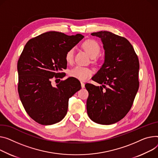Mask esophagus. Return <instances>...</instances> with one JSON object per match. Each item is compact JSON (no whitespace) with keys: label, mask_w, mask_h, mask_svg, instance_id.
<instances>
[{"label":"esophagus","mask_w":158,"mask_h":158,"mask_svg":"<svg viewBox=\"0 0 158 158\" xmlns=\"http://www.w3.org/2000/svg\"><path fill=\"white\" fill-rule=\"evenodd\" d=\"M81 87H82V88H85V83L82 82H81Z\"/></svg>","instance_id":"esophagus-1"}]
</instances>
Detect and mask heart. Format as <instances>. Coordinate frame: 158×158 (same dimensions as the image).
<instances>
[{"mask_svg":"<svg viewBox=\"0 0 158 158\" xmlns=\"http://www.w3.org/2000/svg\"><path fill=\"white\" fill-rule=\"evenodd\" d=\"M84 48L89 55L91 58H95L98 56L100 51V47L97 42L93 40H86L82 44ZM73 55H74V49L73 48L69 49L66 53L65 60L68 63H71L73 59ZM93 71L91 69L77 65L72 68L69 71V75L71 77H75L81 81H85L88 79L91 75Z\"/></svg>","mask_w":158,"mask_h":158,"instance_id":"heart-1","label":"heart"}]
</instances>
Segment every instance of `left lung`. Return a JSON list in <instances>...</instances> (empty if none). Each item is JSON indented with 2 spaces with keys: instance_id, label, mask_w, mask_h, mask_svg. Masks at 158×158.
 Listing matches in <instances>:
<instances>
[{
  "instance_id": "1",
  "label": "left lung",
  "mask_w": 158,
  "mask_h": 158,
  "mask_svg": "<svg viewBox=\"0 0 158 158\" xmlns=\"http://www.w3.org/2000/svg\"><path fill=\"white\" fill-rule=\"evenodd\" d=\"M91 35L100 38L105 56L103 64L92 77L101 85H85L89 93L87 113L94 122L112 124L122 119L132 106L139 86V61L126 38L108 31Z\"/></svg>"
}]
</instances>
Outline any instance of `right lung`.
Returning a JSON list of instances; mask_svg holds the SVG:
<instances>
[{
    "instance_id": "right-lung-1",
    "label": "right lung",
    "mask_w": 158,
    "mask_h": 158,
    "mask_svg": "<svg viewBox=\"0 0 158 158\" xmlns=\"http://www.w3.org/2000/svg\"><path fill=\"white\" fill-rule=\"evenodd\" d=\"M83 38L79 34L69 36L50 31L29 40L25 46L17 65L18 93L26 112L37 123L51 125L61 121L67 114L69 98L81 88L74 77L55 87L51 79L65 76L60 72L67 68V52Z\"/></svg>"
}]
</instances>
